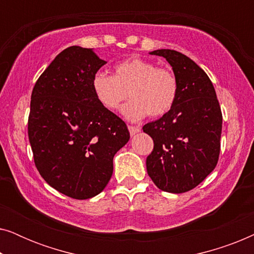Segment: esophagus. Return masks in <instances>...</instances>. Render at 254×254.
<instances>
[{"label":"esophagus","mask_w":254,"mask_h":254,"mask_svg":"<svg viewBox=\"0 0 254 254\" xmlns=\"http://www.w3.org/2000/svg\"><path fill=\"white\" fill-rule=\"evenodd\" d=\"M128 129H129V133H130L131 136H133V135L137 134L138 131L141 130V128L137 127V126H128Z\"/></svg>","instance_id":"1"}]
</instances>
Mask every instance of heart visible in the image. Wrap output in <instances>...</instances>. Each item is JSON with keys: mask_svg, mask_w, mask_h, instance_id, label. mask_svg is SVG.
Segmentation results:
<instances>
[{"mask_svg": "<svg viewBox=\"0 0 254 254\" xmlns=\"http://www.w3.org/2000/svg\"><path fill=\"white\" fill-rule=\"evenodd\" d=\"M91 88L96 99L107 111H117L129 96L124 116L138 120L162 117L172 109L178 95V81L172 70L154 62L131 58L114 65L113 76L97 71Z\"/></svg>", "mask_w": 254, "mask_h": 254, "instance_id": "1", "label": "heart"}]
</instances>
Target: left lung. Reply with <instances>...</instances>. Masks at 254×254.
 Listing matches in <instances>:
<instances>
[{
	"instance_id": "1",
	"label": "left lung",
	"mask_w": 254,
	"mask_h": 254,
	"mask_svg": "<svg viewBox=\"0 0 254 254\" xmlns=\"http://www.w3.org/2000/svg\"><path fill=\"white\" fill-rule=\"evenodd\" d=\"M166 59L178 81L172 109L143 126L154 149L147 171L159 190L189 192L215 169L221 150L222 112L208 75L189 57L173 50L150 52Z\"/></svg>"
}]
</instances>
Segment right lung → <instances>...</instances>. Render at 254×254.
I'll list each match as a JSON object with an SVG mask.
<instances>
[{"instance_id": "add662e5", "label": "right lung", "mask_w": 254, "mask_h": 254, "mask_svg": "<svg viewBox=\"0 0 254 254\" xmlns=\"http://www.w3.org/2000/svg\"><path fill=\"white\" fill-rule=\"evenodd\" d=\"M105 64L92 48H65L31 95L27 134L34 164L48 185L72 199L105 189L114 155L130 137L126 124L93 95L92 76Z\"/></svg>"}]
</instances>
